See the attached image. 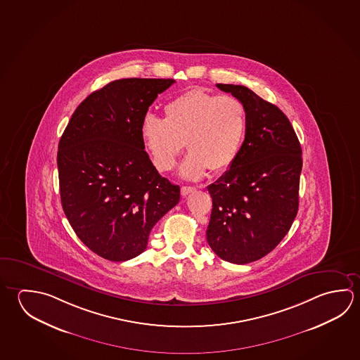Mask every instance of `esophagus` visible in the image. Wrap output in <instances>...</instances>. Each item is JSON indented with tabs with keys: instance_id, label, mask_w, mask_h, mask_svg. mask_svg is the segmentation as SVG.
Here are the masks:
<instances>
[{
	"instance_id": "1",
	"label": "esophagus",
	"mask_w": 360,
	"mask_h": 360,
	"mask_svg": "<svg viewBox=\"0 0 360 360\" xmlns=\"http://www.w3.org/2000/svg\"><path fill=\"white\" fill-rule=\"evenodd\" d=\"M195 187H191V186H183L182 188H181V193H182L183 197H186V195H188L189 193H192V192H195Z\"/></svg>"
}]
</instances>
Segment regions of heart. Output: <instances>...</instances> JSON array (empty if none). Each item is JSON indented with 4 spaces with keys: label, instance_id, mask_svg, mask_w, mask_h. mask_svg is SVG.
Instances as JSON below:
<instances>
[{
    "label": "heart",
    "instance_id": "b5f03b06",
    "mask_svg": "<svg viewBox=\"0 0 360 360\" xmlns=\"http://www.w3.org/2000/svg\"><path fill=\"white\" fill-rule=\"evenodd\" d=\"M163 112L165 119L146 115L140 127L158 171H171L184 141L191 150L181 174L189 179L203 177L210 168L226 171L239 157L248 127L246 108L239 98L192 89L167 102Z\"/></svg>",
    "mask_w": 360,
    "mask_h": 360
}]
</instances>
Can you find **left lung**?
Instances as JSON below:
<instances>
[{"label":"left lung","mask_w":360,"mask_h":360,"mask_svg":"<svg viewBox=\"0 0 360 360\" xmlns=\"http://www.w3.org/2000/svg\"><path fill=\"white\" fill-rule=\"evenodd\" d=\"M216 86L244 103L248 127L239 157L207 187L212 211L206 238L217 257L246 264L271 252L292 226L302 149L276 105L244 86Z\"/></svg>","instance_id":"left-lung-1"}]
</instances>
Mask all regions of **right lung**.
<instances>
[{
    "label": "right lung",
    "mask_w": 360,
    "mask_h": 360,
    "mask_svg": "<svg viewBox=\"0 0 360 360\" xmlns=\"http://www.w3.org/2000/svg\"><path fill=\"white\" fill-rule=\"evenodd\" d=\"M174 82H110L76 108L59 140L64 214L83 244L111 262L144 252L154 225L179 202V186L159 174L140 134L149 106Z\"/></svg>",
    "instance_id": "right-lung-1"
}]
</instances>
